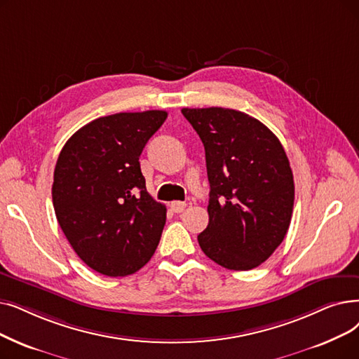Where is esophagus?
<instances>
[{
	"instance_id": "obj_1",
	"label": "esophagus",
	"mask_w": 359,
	"mask_h": 359,
	"mask_svg": "<svg viewBox=\"0 0 359 359\" xmlns=\"http://www.w3.org/2000/svg\"><path fill=\"white\" fill-rule=\"evenodd\" d=\"M170 208L173 210L175 212H182V211H184V208H186V204L184 202H180V201H173L170 204Z\"/></svg>"
}]
</instances>
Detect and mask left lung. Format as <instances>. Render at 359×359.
Listing matches in <instances>:
<instances>
[{
    "mask_svg": "<svg viewBox=\"0 0 359 359\" xmlns=\"http://www.w3.org/2000/svg\"><path fill=\"white\" fill-rule=\"evenodd\" d=\"M205 148L210 222L204 254L229 270H252L283 242L294 201L287 155L259 120L230 108H183Z\"/></svg>",
    "mask_w": 359,
    "mask_h": 359,
    "instance_id": "obj_1",
    "label": "left lung"
}]
</instances>
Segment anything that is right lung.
<instances>
[{"label":"right lung","instance_id":"1","mask_svg":"<svg viewBox=\"0 0 359 359\" xmlns=\"http://www.w3.org/2000/svg\"><path fill=\"white\" fill-rule=\"evenodd\" d=\"M167 113H117L77 130L54 170L58 224L88 267L110 277L142 269L158 246L165 205L145 186L139 157Z\"/></svg>","mask_w":359,"mask_h":359}]
</instances>
